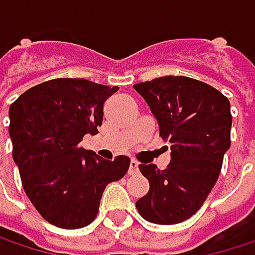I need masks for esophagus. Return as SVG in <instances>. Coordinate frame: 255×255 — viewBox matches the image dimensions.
Here are the masks:
<instances>
[{
	"label": "esophagus",
	"mask_w": 255,
	"mask_h": 255,
	"mask_svg": "<svg viewBox=\"0 0 255 255\" xmlns=\"http://www.w3.org/2000/svg\"><path fill=\"white\" fill-rule=\"evenodd\" d=\"M135 171H138V162L135 159H131V162H129V174H132Z\"/></svg>",
	"instance_id": "obj_1"
}]
</instances>
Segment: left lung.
I'll use <instances>...</instances> for the list:
<instances>
[{"label": "left lung", "instance_id": "left-lung-1", "mask_svg": "<svg viewBox=\"0 0 255 255\" xmlns=\"http://www.w3.org/2000/svg\"><path fill=\"white\" fill-rule=\"evenodd\" d=\"M149 105L159 135L170 143L165 170L140 164L149 192L135 202L155 225L190 219L214 187L230 147V103L214 87L187 77H162L132 85Z\"/></svg>", "mask_w": 255, "mask_h": 255}]
</instances>
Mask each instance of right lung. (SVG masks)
Here are the masks:
<instances>
[{
	"label": "right lung",
	"instance_id": "1",
	"mask_svg": "<svg viewBox=\"0 0 255 255\" xmlns=\"http://www.w3.org/2000/svg\"><path fill=\"white\" fill-rule=\"evenodd\" d=\"M117 91L82 78H57L29 88L10 106L8 132L23 189L57 228L90 225L105 187L127 174L128 156L106 161L79 146L85 134L99 132L103 105Z\"/></svg>",
	"mask_w": 255,
	"mask_h": 255
}]
</instances>
